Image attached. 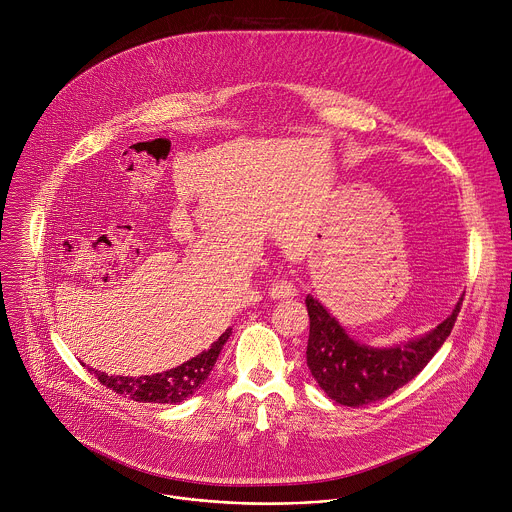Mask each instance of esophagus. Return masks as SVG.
I'll use <instances>...</instances> for the list:
<instances>
[{
  "label": "esophagus",
  "mask_w": 512,
  "mask_h": 512,
  "mask_svg": "<svg viewBox=\"0 0 512 512\" xmlns=\"http://www.w3.org/2000/svg\"><path fill=\"white\" fill-rule=\"evenodd\" d=\"M269 291H271V297H273V299H287V297L297 295L295 283H291V281H287V279H277V281H273Z\"/></svg>",
  "instance_id": "1"
}]
</instances>
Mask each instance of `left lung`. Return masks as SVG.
Returning a JSON list of instances; mask_svg holds the SVG:
<instances>
[{
    "instance_id": "left-lung-1",
    "label": "left lung",
    "mask_w": 512,
    "mask_h": 512,
    "mask_svg": "<svg viewBox=\"0 0 512 512\" xmlns=\"http://www.w3.org/2000/svg\"><path fill=\"white\" fill-rule=\"evenodd\" d=\"M309 313L307 368L319 388L342 406H364L388 398L414 380L442 348L460 313H452L422 337L392 348L360 344L315 297H305Z\"/></svg>"
}]
</instances>
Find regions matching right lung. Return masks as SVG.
I'll use <instances>...</instances> for the list:
<instances>
[{
	"instance_id": "right-lung-1",
	"label": "right lung",
	"mask_w": 512,
	"mask_h": 512,
	"mask_svg": "<svg viewBox=\"0 0 512 512\" xmlns=\"http://www.w3.org/2000/svg\"><path fill=\"white\" fill-rule=\"evenodd\" d=\"M231 335V329H227L219 342L211 346V350L199 354L197 358L181 364L179 368H173L162 374L154 376H140V378H130V376H106L104 372H94V376L100 380L102 386L110 388L112 392L132 398L134 402H152V404H179L187 400L193 392L201 388V384L209 378L225 342Z\"/></svg>"
}]
</instances>
